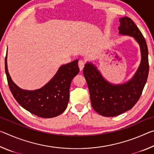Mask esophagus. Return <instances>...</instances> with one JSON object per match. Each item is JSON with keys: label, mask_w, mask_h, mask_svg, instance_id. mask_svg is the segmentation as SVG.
Instances as JSON below:
<instances>
[{"label": "esophagus", "mask_w": 154, "mask_h": 154, "mask_svg": "<svg viewBox=\"0 0 154 154\" xmlns=\"http://www.w3.org/2000/svg\"><path fill=\"white\" fill-rule=\"evenodd\" d=\"M85 62L83 60H79V62H78V65H79V69L80 71H82L83 67L85 66Z\"/></svg>", "instance_id": "34e87169"}]
</instances>
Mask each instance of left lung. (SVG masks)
Here are the masks:
<instances>
[{
    "label": "left lung",
    "mask_w": 154,
    "mask_h": 154,
    "mask_svg": "<svg viewBox=\"0 0 154 154\" xmlns=\"http://www.w3.org/2000/svg\"><path fill=\"white\" fill-rule=\"evenodd\" d=\"M119 22V33L134 37L140 48L141 61L133 77L122 84L114 85L104 79L92 63L83 68L92 107L105 117L119 116L133 107L141 96L149 74L148 49L144 36L130 18L122 17Z\"/></svg>",
    "instance_id": "left-lung-1"
}]
</instances>
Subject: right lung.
<instances>
[{
	"label": "right lung",
	"instance_id": "add662e5",
	"mask_svg": "<svg viewBox=\"0 0 154 154\" xmlns=\"http://www.w3.org/2000/svg\"><path fill=\"white\" fill-rule=\"evenodd\" d=\"M5 57V72L9 87L17 102L35 116L43 118H54L63 113L69 100L71 81L79 72L78 60L62 65L54 77L40 89L22 90L13 82L7 69Z\"/></svg>",
	"mask_w": 154,
	"mask_h": 154
}]
</instances>
